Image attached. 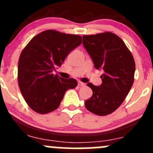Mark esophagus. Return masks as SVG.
<instances>
[{"instance_id": "1", "label": "esophagus", "mask_w": 153, "mask_h": 153, "mask_svg": "<svg viewBox=\"0 0 153 153\" xmlns=\"http://www.w3.org/2000/svg\"><path fill=\"white\" fill-rule=\"evenodd\" d=\"M78 86H85V83H82V82H81V81H78Z\"/></svg>"}]
</instances>
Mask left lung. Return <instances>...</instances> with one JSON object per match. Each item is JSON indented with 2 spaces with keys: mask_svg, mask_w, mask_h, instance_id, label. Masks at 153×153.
<instances>
[{
  "mask_svg": "<svg viewBox=\"0 0 153 153\" xmlns=\"http://www.w3.org/2000/svg\"><path fill=\"white\" fill-rule=\"evenodd\" d=\"M83 45L95 69L104 70L100 86L87 83L93 94L85 106L94 114H110L123 103L133 86L134 59L122 39L111 32L83 35Z\"/></svg>",
  "mask_w": 153,
  "mask_h": 153,
  "instance_id": "left-lung-1",
  "label": "left lung"
}]
</instances>
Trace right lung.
<instances>
[{
  "instance_id": "right-lung-1",
  "label": "right lung",
  "mask_w": 153,
  "mask_h": 153,
  "mask_svg": "<svg viewBox=\"0 0 153 153\" xmlns=\"http://www.w3.org/2000/svg\"><path fill=\"white\" fill-rule=\"evenodd\" d=\"M82 37L54 30L39 33L22 51L18 62L19 87L29 107L39 114L58 108L64 94L78 82L64 79L53 72L68 54L81 44Z\"/></svg>"
}]
</instances>
